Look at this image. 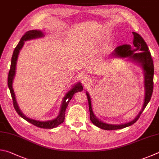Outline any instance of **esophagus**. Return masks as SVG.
<instances>
[{
	"mask_svg": "<svg viewBox=\"0 0 159 159\" xmlns=\"http://www.w3.org/2000/svg\"><path fill=\"white\" fill-rule=\"evenodd\" d=\"M82 83L83 84H84V85H89L91 83V80L90 79L89 77H82Z\"/></svg>",
	"mask_w": 159,
	"mask_h": 159,
	"instance_id": "obj_1",
	"label": "esophagus"
}]
</instances>
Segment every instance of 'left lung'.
I'll return each instance as SVG.
<instances>
[{
    "label": "left lung",
    "instance_id": "8db88e82",
    "mask_svg": "<svg viewBox=\"0 0 159 159\" xmlns=\"http://www.w3.org/2000/svg\"><path fill=\"white\" fill-rule=\"evenodd\" d=\"M134 35L133 44H124L117 47L115 49L116 54L121 57H129L133 58L138 62L140 63L143 66V68L145 72V80H144V85H145V98H144V102L143 107V109L138 114L134 120L129 122V123L121 124V125H112L105 124L103 122L99 121L95 116H94L91 107V102L89 94L87 93L88 101H89V107L90 112V119L92 123L96 125V126L99 127L100 129L112 130L124 129V128L131 126L132 124L135 123L138 119L140 118L141 114L146 107L147 104L149 103L150 99L152 98L153 89H154V61H153L151 53L149 50V47L147 46L145 41L142 38L140 35L135 32H133Z\"/></svg>",
    "mask_w": 159,
    "mask_h": 159
}]
</instances>
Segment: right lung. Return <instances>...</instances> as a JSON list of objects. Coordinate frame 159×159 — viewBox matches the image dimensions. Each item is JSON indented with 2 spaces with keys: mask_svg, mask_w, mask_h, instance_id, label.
Instances as JSON below:
<instances>
[{
  "mask_svg": "<svg viewBox=\"0 0 159 159\" xmlns=\"http://www.w3.org/2000/svg\"><path fill=\"white\" fill-rule=\"evenodd\" d=\"M42 36H43V33L41 31H40V30H29V31H27L26 33H24V35L22 36L20 41H19V43L15 47V50H14V52L12 57V60H11L10 69L9 71V74H8L7 84H8V87L10 89L11 96H12V98L13 101L14 107H15L16 112H17L18 115L20 116L21 117L24 119L25 120H26L27 121H29V123L34 125V126L41 128V129H54V128L58 126V125L62 124L64 121L66 108L68 107L69 102L72 98V96H73L74 94L75 93L79 92V91H82L83 90V88L80 83L77 84V85H75L73 87V89L70 91L69 92L66 94V96L64 97L63 103H62V105H61L60 113L57 117L55 119H54V120L47 121H40L33 120V119H29L28 117H26V116H24L20 111V110L19 109L17 102L16 101L15 93H14V90L12 88V81L15 75L16 64V61H17L18 54L19 53V51H20V49H21V47L24 45V41L31 40V39L36 38H40V37H42Z\"/></svg>",
  "mask_w": 159,
  "mask_h": 159,
  "instance_id": "right-lung-1",
  "label": "right lung"
}]
</instances>
